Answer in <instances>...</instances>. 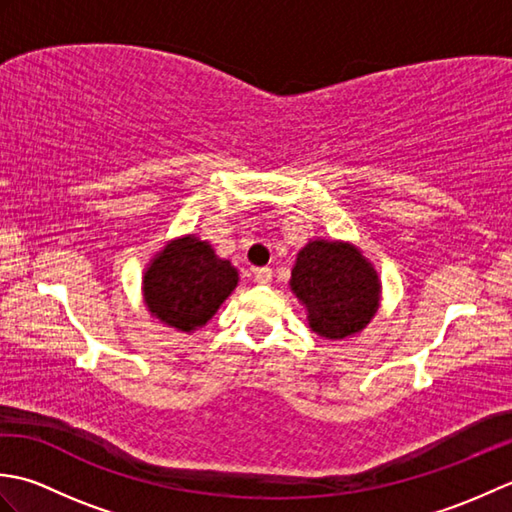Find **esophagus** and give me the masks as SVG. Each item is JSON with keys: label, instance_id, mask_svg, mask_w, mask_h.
<instances>
[{"label": "esophagus", "instance_id": "obj_1", "mask_svg": "<svg viewBox=\"0 0 512 512\" xmlns=\"http://www.w3.org/2000/svg\"><path fill=\"white\" fill-rule=\"evenodd\" d=\"M253 281L259 286L270 284V281H273V270H270V268H255L253 270Z\"/></svg>", "mask_w": 512, "mask_h": 512}]
</instances>
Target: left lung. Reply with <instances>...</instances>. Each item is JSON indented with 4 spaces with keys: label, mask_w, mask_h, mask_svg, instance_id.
<instances>
[{
    "label": "left lung",
    "mask_w": 512,
    "mask_h": 512,
    "mask_svg": "<svg viewBox=\"0 0 512 512\" xmlns=\"http://www.w3.org/2000/svg\"><path fill=\"white\" fill-rule=\"evenodd\" d=\"M290 290L306 306L312 332L341 341L374 319L380 281L361 250L347 242L312 239L299 250Z\"/></svg>",
    "instance_id": "1"
}]
</instances>
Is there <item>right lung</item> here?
<instances>
[{
    "mask_svg": "<svg viewBox=\"0 0 512 512\" xmlns=\"http://www.w3.org/2000/svg\"><path fill=\"white\" fill-rule=\"evenodd\" d=\"M237 281V268L217 257L209 242L184 235L149 262L143 297L158 321L180 332H193L213 319Z\"/></svg>",
    "mask_w": 512,
    "mask_h": 512,
    "instance_id": "1",
    "label": "right lung"
}]
</instances>
